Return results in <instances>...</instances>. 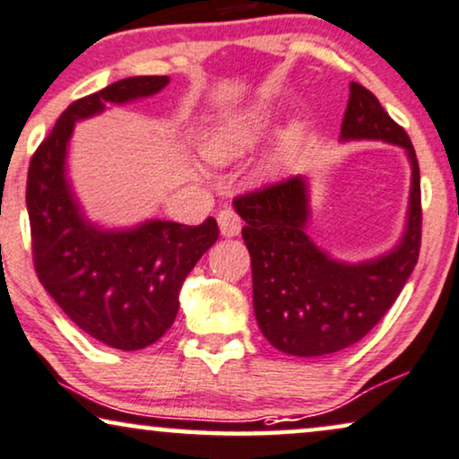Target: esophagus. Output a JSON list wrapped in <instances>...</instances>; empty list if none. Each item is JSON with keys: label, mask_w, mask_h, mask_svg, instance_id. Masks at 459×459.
<instances>
[{"label": "esophagus", "mask_w": 459, "mask_h": 459, "mask_svg": "<svg viewBox=\"0 0 459 459\" xmlns=\"http://www.w3.org/2000/svg\"><path fill=\"white\" fill-rule=\"evenodd\" d=\"M218 224L224 237H237L241 233V226H243L241 216L233 210V207H224V210H220Z\"/></svg>", "instance_id": "34e87169"}]
</instances>
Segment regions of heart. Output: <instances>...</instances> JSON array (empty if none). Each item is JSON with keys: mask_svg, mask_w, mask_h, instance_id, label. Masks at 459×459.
<instances>
[{"mask_svg": "<svg viewBox=\"0 0 459 459\" xmlns=\"http://www.w3.org/2000/svg\"><path fill=\"white\" fill-rule=\"evenodd\" d=\"M271 121L273 111L266 105H258L254 108H247V111L243 113L230 115V117L220 121V124L205 136V155L210 157L212 161L218 163L233 161V159L241 157L243 152H247L262 136H264L268 127H271ZM300 127H287V130L281 134L277 151H274L273 159L268 161V168L273 169L287 161V159L291 157V152L298 149V144H300Z\"/></svg>", "mask_w": 459, "mask_h": 459, "instance_id": "obj_1", "label": "heart"}]
</instances>
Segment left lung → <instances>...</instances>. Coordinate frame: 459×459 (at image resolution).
<instances>
[{
  "label": "left lung",
  "mask_w": 459,
  "mask_h": 459,
  "mask_svg": "<svg viewBox=\"0 0 459 459\" xmlns=\"http://www.w3.org/2000/svg\"><path fill=\"white\" fill-rule=\"evenodd\" d=\"M342 138L399 144L413 168L407 233L393 254L348 266L329 260L304 233L307 186L298 176L235 197L252 258L254 313L264 338L293 357H321L357 344L388 313L420 258V166L407 132L361 83H351Z\"/></svg>",
  "instance_id": "1"
}]
</instances>
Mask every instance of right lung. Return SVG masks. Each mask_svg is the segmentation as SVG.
Returning <instances> with one entry per match:
<instances>
[{
	"label": "right lung",
	"instance_id": "obj_1",
	"mask_svg": "<svg viewBox=\"0 0 459 459\" xmlns=\"http://www.w3.org/2000/svg\"><path fill=\"white\" fill-rule=\"evenodd\" d=\"M163 75L127 77L71 102L33 152L27 176L30 252L39 283L79 329L119 351L152 344L172 327L178 291L220 229L152 220L126 233H105L79 216L65 180L73 124L108 102L151 96Z\"/></svg>",
	"mask_w": 459,
	"mask_h": 459
}]
</instances>
